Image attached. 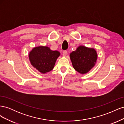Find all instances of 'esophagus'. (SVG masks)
I'll return each instance as SVG.
<instances>
[{
    "label": "esophagus",
    "mask_w": 124,
    "mask_h": 124,
    "mask_svg": "<svg viewBox=\"0 0 124 124\" xmlns=\"http://www.w3.org/2000/svg\"><path fill=\"white\" fill-rule=\"evenodd\" d=\"M62 55L63 56H66L67 55V51H64L62 53Z\"/></svg>",
    "instance_id": "1"
}]
</instances>
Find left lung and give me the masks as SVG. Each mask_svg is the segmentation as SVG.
Returning a JSON list of instances; mask_svg holds the SVG:
<instances>
[{
  "instance_id": "1",
  "label": "left lung",
  "mask_w": 124,
  "mask_h": 124,
  "mask_svg": "<svg viewBox=\"0 0 124 124\" xmlns=\"http://www.w3.org/2000/svg\"><path fill=\"white\" fill-rule=\"evenodd\" d=\"M98 55L93 48L80 46L70 54L73 68L82 74L88 73L95 66Z\"/></svg>"
}]
</instances>
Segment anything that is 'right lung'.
Segmentation results:
<instances>
[{
  "mask_svg": "<svg viewBox=\"0 0 124 124\" xmlns=\"http://www.w3.org/2000/svg\"><path fill=\"white\" fill-rule=\"evenodd\" d=\"M60 55L57 51H52L48 46H41L33 47L29 52V59L35 68L44 74L53 70Z\"/></svg>",
  "mask_w": 124,
  "mask_h": 124,
  "instance_id": "add662e5",
  "label": "right lung"
}]
</instances>
